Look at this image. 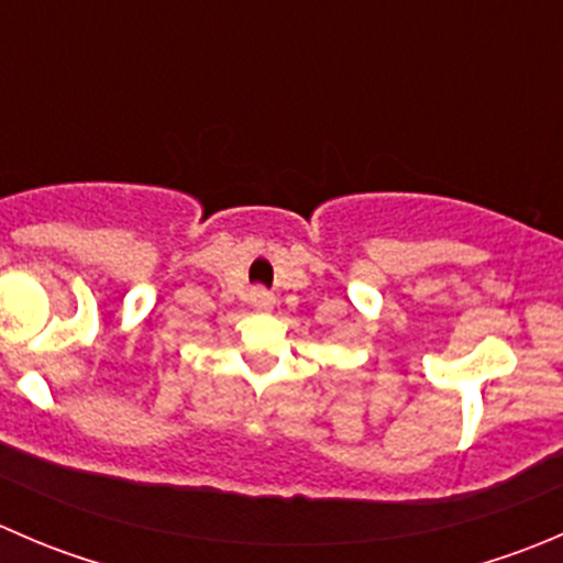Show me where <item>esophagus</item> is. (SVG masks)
<instances>
[{
  "mask_svg": "<svg viewBox=\"0 0 563 563\" xmlns=\"http://www.w3.org/2000/svg\"><path fill=\"white\" fill-rule=\"evenodd\" d=\"M247 299H250V305H253V308H258V310H269L272 305H275V297H272V291H266L264 286L250 288Z\"/></svg>",
  "mask_w": 563,
  "mask_h": 563,
  "instance_id": "obj_1",
  "label": "esophagus"
}]
</instances>
